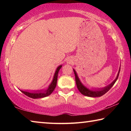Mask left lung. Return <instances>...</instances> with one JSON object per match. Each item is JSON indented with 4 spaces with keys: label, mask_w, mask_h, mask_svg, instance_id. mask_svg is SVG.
<instances>
[{
    "label": "left lung",
    "mask_w": 131,
    "mask_h": 131,
    "mask_svg": "<svg viewBox=\"0 0 131 131\" xmlns=\"http://www.w3.org/2000/svg\"><path fill=\"white\" fill-rule=\"evenodd\" d=\"M74 73V75H75V80H76V83L77 85V87L78 88V90L80 92H81V94H83V95H85V96H90V97H99L103 95L104 94H105L106 92H107L108 90H109L111 88H112L114 83H116V81H117V79H118V76H119V71H120V68H119L118 73L117 74V76L116 77V79L114 80V81L113 82H112L110 85H108L106 87H105L103 88H102V89H97V90L94 91H91L87 89V88H85L84 86L81 84V83L80 81V80L79 79L78 76H77V73L73 69Z\"/></svg>",
    "instance_id": "8db88e82"
}]
</instances>
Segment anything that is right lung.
Returning a JSON list of instances; mask_svg holds the SVG:
<instances>
[{"label": "right lung", "instance_id": "obj_1", "mask_svg": "<svg viewBox=\"0 0 131 131\" xmlns=\"http://www.w3.org/2000/svg\"><path fill=\"white\" fill-rule=\"evenodd\" d=\"M62 67V65L59 66L57 69L56 72L55 73L54 79L52 81L51 84H50L49 87H48L47 90L44 91H35L34 92H29L26 91H21L24 93V94L26 96L31 97L33 99H36V98H41V97H46L50 95L51 93L54 91V89L56 87L57 83V79H58V72L60 69Z\"/></svg>", "mask_w": 131, "mask_h": 131}]
</instances>
